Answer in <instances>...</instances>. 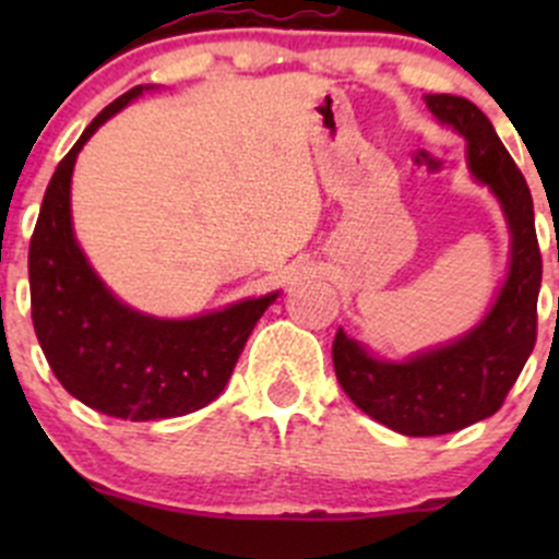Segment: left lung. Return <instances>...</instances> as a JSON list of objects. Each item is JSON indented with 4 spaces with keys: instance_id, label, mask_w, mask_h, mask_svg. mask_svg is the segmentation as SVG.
<instances>
[{
    "instance_id": "obj_1",
    "label": "left lung",
    "mask_w": 559,
    "mask_h": 559,
    "mask_svg": "<svg viewBox=\"0 0 559 559\" xmlns=\"http://www.w3.org/2000/svg\"><path fill=\"white\" fill-rule=\"evenodd\" d=\"M427 107L467 140L471 170L498 194L511 229V267L487 319L460 341L408 362H381L337 330L332 365L343 392L370 419L403 436H447L500 411L538 335L540 248L533 197L514 159L476 105L427 94Z\"/></svg>"
}]
</instances>
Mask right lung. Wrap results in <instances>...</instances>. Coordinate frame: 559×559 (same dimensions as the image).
I'll list each match as a JSON object with an SVG mask.
<instances>
[{
	"label": "right lung",
	"mask_w": 559,
	"mask_h": 559,
	"mask_svg": "<svg viewBox=\"0 0 559 559\" xmlns=\"http://www.w3.org/2000/svg\"><path fill=\"white\" fill-rule=\"evenodd\" d=\"M143 86L121 94L59 162L29 243L32 324L59 384L88 408L129 421L205 408L227 386L273 295L197 319H154L121 306L72 238L70 178L78 151Z\"/></svg>",
	"instance_id": "1"
}]
</instances>
